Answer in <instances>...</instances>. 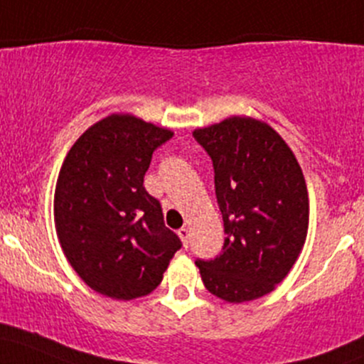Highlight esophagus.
Listing matches in <instances>:
<instances>
[{
  "mask_svg": "<svg viewBox=\"0 0 364 364\" xmlns=\"http://www.w3.org/2000/svg\"><path fill=\"white\" fill-rule=\"evenodd\" d=\"M178 235H179V238H181V242H183V245H188V240H190V230L186 226H183L181 230L178 231Z\"/></svg>",
  "mask_w": 364,
  "mask_h": 364,
  "instance_id": "esophagus-1",
  "label": "esophagus"
}]
</instances>
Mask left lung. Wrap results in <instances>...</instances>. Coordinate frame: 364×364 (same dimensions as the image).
<instances>
[{
	"instance_id": "obj_1",
	"label": "left lung",
	"mask_w": 364,
	"mask_h": 364,
	"mask_svg": "<svg viewBox=\"0 0 364 364\" xmlns=\"http://www.w3.org/2000/svg\"><path fill=\"white\" fill-rule=\"evenodd\" d=\"M213 159L225 245L197 259L205 289L226 302L262 297L289 274L304 247L309 198L301 166L283 138L252 117L193 131Z\"/></svg>"
}]
</instances>
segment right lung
Masks as SVG:
<instances>
[{
    "instance_id": "1",
    "label": "right lung",
    "mask_w": 364,
    "mask_h": 364,
    "mask_svg": "<svg viewBox=\"0 0 364 364\" xmlns=\"http://www.w3.org/2000/svg\"><path fill=\"white\" fill-rule=\"evenodd\" d=\"M173 131L129 114L93 124L72 145L55 188V228L67 261L95 292L131 301L150 294L181 240L143 186L151 154Z\"/></svg>"
}]
</instances>
